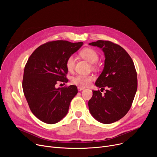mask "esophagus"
Instances as JSON below:
<instances>
[{
    "label": "esophagus",
    "instance_id": "obj_1",
    "mask_svg": "<svg viewBox=\"0 0 157 157\" xmlns=\"http://www.w3.org/2000/svg\"><path fill=\"white\" fill-rule=\"evenodd\" d=\"M84 89H85L84 88H82V87H78V91H79V92L82 91V90H83Z\"/></svg>",
    "mask_w": 157,
    "mask_h": 157
}]
</instances>
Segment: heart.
Here are the masks:
<instances>
[{
    "mask_svg": "<svg viewBox=\"0 0 157 157\" xmlns=\"http://www.w3.org/2000/svg\"><path fill=\"white\" fill-rule=\"evenodd\" d=\"M80 56L88 61V62L93 63L96 62L98 59V55L95 49L91 48H85L82 49L79 53ZM75 64V59L72 55L69 56L67 60H66L65 65L66 67L69 71H72L74 67ZM93 67H95V65H93ZM94 76L92 75H82V74H78V75L72 78V81L74 84L78 85L82 87H86L90 85L91 81L94 79Z\"/></svg>",
    "mask_w": 157,
    "mask_h": 157,
    "instance_id": "b5f03b06",
    "label": "heart"
}]
</instances>
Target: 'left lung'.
Listing matches in <instances>:
<instances>
[{"label": "left lung", "instance_id": "1", "mask_svg": "<svg viewBox=\"0 0 157 157\" xmlns=\"http://www.w3.org/2000/svg\"><path fill=\"white\" fill-rule=\"evenodd\" d=\"M89 44L104 53V67L95 85L106 90L104 95L93 90L88 108L95 119L109 124L122 118L130 109L137 88V72L132 59L118 44L101 40Z\"/></svg>", "mask_w": 157, "mask_h": 157}]
</instances>
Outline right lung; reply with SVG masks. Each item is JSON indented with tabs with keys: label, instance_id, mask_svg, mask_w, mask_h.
<instances>
[{
	"label": "right lung",
	"instance_id": "add662e5",
	"mask_svg": "<svg viewBox=\"0 0 157 157\" xmlns=\"http://www.w3.org/2000/svg\"><path fill=\"white\" fill-rule=\"evenodd\" d=\"M83 42L55 40L39 46L25 65L22 86L29 108L40 121L54 124L67 114L72 98L78 94L75 85L56 88L58 81L67 83V58Z\"/></svg>",
	"mask_w": 157,
	"mask_h": 157
}]
</instances>
